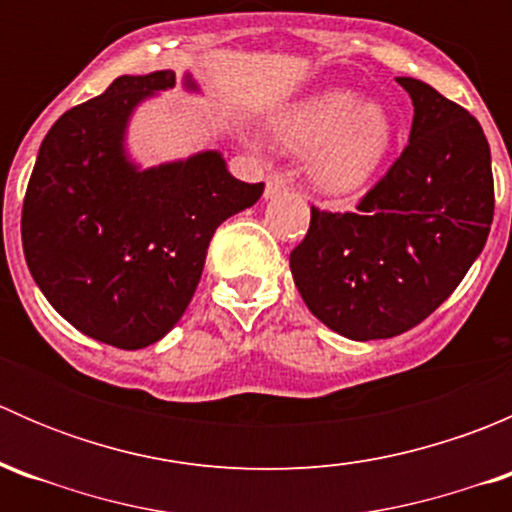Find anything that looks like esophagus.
<instances>
[{
    "label": "esophagus",
    "mask_w": 512,
    "mask_h": 512,
    "mask_svg": "<svg viewBox=\"0 0 512 512\" xmlns=\"http://www.w3.org/2000/svg\"><path fill=\"white\" fill-rule=\"evenodd\" d=\"M287 190V183H285V178H282V175H270V178H267V185H265V198L270 200V198H277V195H282Z\"/></svg>",
    "instance_id": "34e87169"
}]
</instances>
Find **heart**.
Returning <instances> with one entry per match:
<instances>
[{
    "label": "heart",
    "mask_w": 512,
    "mask_h": 512,
    "mask_svg": "<svg viewBox=\"0 0 512 512\" xmlns=\"http://www.w3.org/2000/svg\"><path fill=\"white\" fill-rule=\"evenodd\" d=\"M272 131L287 151L312 156L314 188L324 195H352L384 165L396 123L379 101L334 89L280 113Z\"/></svg>",
    "instance_id": "obj_1"
}]
</instances>
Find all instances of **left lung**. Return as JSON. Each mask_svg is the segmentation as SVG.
Segmentation results:
<instances>
[{"label": "left lung", "mask_w": 512, "mask_h": 512, "mask_svg": "<svg viewBox=\"0 0 512 512\" xmlns=\"http://www.w3.org/2000/svg\"><path fill=\"white\" fill-rule=\"evenodd\" d=\"M414 103L409 146L356 213L312 208L289 255L309 312L354 342L409 332L461 285L493 223L480 123L433 86L399 76Z\"/></svg>", "instance_id": "left-lung-1"}]
</instances>
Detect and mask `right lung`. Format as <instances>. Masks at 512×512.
Here are the masks:
<instances>
[{
    "instance_id": "obj_1",
    "label": "right lung",
    "mask_w": 512,
    "mask_h": 512,
    "mask_svg": "<svg viewBox=\"0 0 512 512\" xmlns=\"http://www.w3.org/2000/svg\"><path fill=\"white\" fill-rule=\"evenodd\" d=\"M175 86L170 69L118 76L41 141L22 208L29 272L79 332L118 349L156 344L193 299L215 230L265 183L230 175L220 151L141 168L126 148L133 111ZM188 91H200L183 76Z\"/></svg>"
}]
</instances>
